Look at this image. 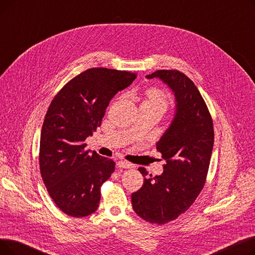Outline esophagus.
I'll use <instances>...</instances> for the list:
<instances>
[{
	"label": "esophagus",
	"instance_id": "34e87169",
	"mask_svg": "<svg viewBox=\"0 0 255 255\" xmlns=\"http://www.w3.org/2000/svg\"><path fill=\"white\" fill-rule=\"evenodd\" d=\"M117 165H118V167H121V168H132L133 166H134L132 163L125 161V160H121V161H119L117 163Z\"/></svg>",
	"mask_w": 255,
	"mask_h": 255
}]
</instances>
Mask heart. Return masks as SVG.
Segmentation results:
<instances>
[{"mask_svg": "<svg viewBox=\"0 0 255 255\" xmlns=\"http://www.w3.org/2000/svg\"><path fill=\"white\" fill-rule=\"evenodd\" d=\"M168 105V96L162 90L157 88H150L148 90H145L141 106L157 107V109H161L163 112H165Z\"/></svg>", "mask_w": 255, "mask_h": 255, "instance_id": "1", "label": "heart"}]
</instances>
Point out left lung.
I'll use <instances>...</instances> for the list:
<instances>
[{
  "label": "left lung",
  "instance_id": "obj_1",
  "mask_svg": "<svg viewBox=\"0 0 255 255\" xmlns=\"http://www.w3.org/2000/svg\"><path fill=\"white\" fill-rule=\"evenodd\" d=\"M145 77L167 85L175 95L176 111L156 143L166 161L163 172L153 177L139 167L143 185L132 193L131 202L139 217L164 224L188 210L203 189L214 144L213 121L199 91L184 73L158 70Z\"/></svg>",
  "mask_w": 255,
  "mask_h": 255
}]
</instances>
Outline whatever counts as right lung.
Returning a JSON list of instances; mask_svg holds the SVG:
<instances>
[{
    "instance_id": "obj_1",
    "label": "right lung",
    "mask_w": 255,
    "mask_h": 255,
    "mask_svg": "<svg viewBox=\"0 0 255 255\" xmlns=\"http://www.w3.org/2000/svg\"><path fill=\"white\" fill-rule=\"evenodd\" d=\"M135 73L92 68L72 78L57 94L45 115L40 136L41 177L53 202L67 215L86 217L100 202V187L115 162L84 142L97 127L110 101L129 87Z\"/></svg>"
}]
</instances>
